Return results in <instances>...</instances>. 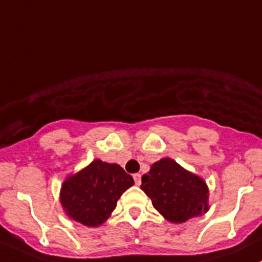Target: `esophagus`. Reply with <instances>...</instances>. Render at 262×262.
I'll list each match as a JSON object with an SVG mask.
<instances>
[{
	"label": "esophagus",
	"mask_w": 262,
	"mask_h": 262,
	"mask_svg": "<svg viewBox=\"0 0 262 262\" xmlns=\"http://www.w3.org/2000/svg\"><path fill=\"white\" fill-rule=\"evenodd\" d=\"M134 178V181H136V185H141V182H142V176H141V173H136V175L133 176Z\"/></svg>",
	"instance_id": "1"
}]
</instances>
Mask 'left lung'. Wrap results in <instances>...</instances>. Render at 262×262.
Wrapping results in <instances>:
<instances>
[{
	"instance_id": "1",
	"label": "left lung",
	"mask_w": 262,
	"mask_h": 262,
	"mask_svg": "<svg viewBox=\"0 0 262 262\" xmlns=\"http://www.w3.org/2000/svg\"><path fill=\"white\" fill-rule=\"evenodd\" d=\"M141 189L155 209L168 222L185 223L209 210V187L204 179L165 157L142 176Z\"/></svg>"
}]
</instances>
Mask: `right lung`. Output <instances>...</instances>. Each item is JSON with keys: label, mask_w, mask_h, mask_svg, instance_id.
I'll return each instance as SVG.
<instances>
[{"label": "right lung", "mask_w": 262, "mask_h": 262, "mask_svg": "<svg viewBox=\"0 0 262 262\" xmlns=\"http://www.w3.org/2000/svg\"><path fill=\"white\" fill-rule=\"evenodd\" d=\"M134 185L118 163L92 161L63 181L59 202L64 214L86 227H99L110 218L119 198Z\"/></svg>", "instance_id": "add662e5"}]
</instances>
